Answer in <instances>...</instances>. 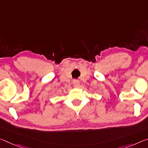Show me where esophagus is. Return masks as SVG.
<instances>
[{"mask_svg":"<svg viewBox=\"0 0 148 148\" xmlns=\"http://www.w3.org/2000/svg\"><path fill=\"white\" fill-rule=\"evenodd\" d=\"M73 84L75 88H78L79 86V82L78 79H74L73 80Z\"/></svg>","mask_w":148,"mask_h":148,"instance_id":"1","label":"esophagus"}]
</instances>
